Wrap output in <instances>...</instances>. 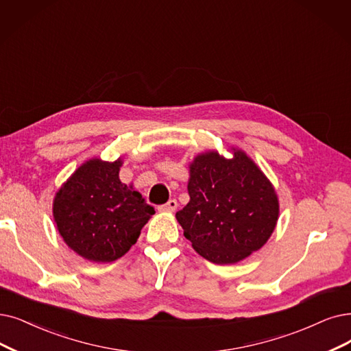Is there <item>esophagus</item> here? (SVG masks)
<instances>
[{
    "label": "esophagus",
    "instance_id": "obj_1",
    "mask_svg": "<svg viewBox=\"0 0 351 351\" xmlns=\"http://www.w3.org/2000/svg\"><path fill=\"white\" fill-rule=\"evenodd\" d=\"M177 200H168L165 204H162V206H160L158 207V212H165V213H173V212H176V208H177Z\"/></svg>",
    "mask_w": 351,
    "mask_h": 351
}]
</instances>
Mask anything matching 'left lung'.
<instances>
[{
    "label": "left lung",
    "mask_w": 351,
    "mask_h": 351,
    "mask_svg": "<svg viewBox=\"0 0 351 351\" xmlns=\"http://www.w3.org/2000/svg\"><path fill=\"white\" fill-rule=\"evenodd\" d=\"M232 158L219 151L197 154L189 164L190 202L177 221L204 259L237 263L259 250L274 233L279 200L274 184L243 149Z\"/></svg>",
    "instance_id": "left-lung-1"
}]
</instances>
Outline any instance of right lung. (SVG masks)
Returning <instances> with one entry per match:
<instances>
[{
	"mask_svg": "<svg viewBox=\"0 0 351 351\" xmlns=\"http://www.w3.org/2000/svg\"><path fill=\"white\" fill-rule=\"evenodd\" d=\"M122 164V158H90L54 195L56 228L64 243L86 261L108 263L123 256L156 213L141 194L119 180Z\"/></svg>",
	"mask_w": 351,
	"mask_h": 351,
	"instance_id": "1",
	"label": "right lung"
}]
</instances>
